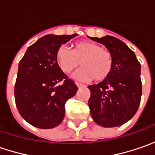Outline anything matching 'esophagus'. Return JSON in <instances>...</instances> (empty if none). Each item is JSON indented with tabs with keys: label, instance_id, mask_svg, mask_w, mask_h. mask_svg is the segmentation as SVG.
I'll list each match as a JSON object with an SVG mask.
<instances>
[{
	"label": "esophagus",
	"instance_id": "esophagus-1",
	"mask_svg": "<svg viewBox=\"0 0 155 155\" xmlns=\"http://www.w3.org/2000/svg\"><path fill=\"white\" fill-rule=\"evenodd\" d=\"M76 85L78 87H84V85L83 84H80V83H76Z\"/></svg>",
	"mask_w": 155,
	"mask_h": 155
}]
</instances>
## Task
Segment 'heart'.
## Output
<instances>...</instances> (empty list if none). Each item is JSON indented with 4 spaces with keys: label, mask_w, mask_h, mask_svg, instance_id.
I'll use <instances>...</instances> for the list:
<instances>
[{
    "label": "heart",
    "mask_w": 155,
    "mask_h": 155,
    "mask_svg": "<svg viewBox=\"0 0 155 155\" xmlns=\"http://www.w3.org/2000/svg\"><path fill=\"white\" fill-rule=\"evenodd\" d=\"M57 63L64 73H71L79 65L73 78L77 80H104L110 74L113 67V58L110 51L91 41H79L71 51L65 45L57 50Z\"/></svg>",
    "instance_id": "1"
}]
</instances>
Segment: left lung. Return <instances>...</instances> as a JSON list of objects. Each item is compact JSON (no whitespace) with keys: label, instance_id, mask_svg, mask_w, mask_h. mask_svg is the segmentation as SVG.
<instances>
[{"label":"left lung","instance_id":"1","mask_svg":"<svg viewBox=\"0 0 155 155\" xmlns=\"http://www.w3.org/2000/svg\"><path fill=\"white\" fill-rule=\"evenodd\" d=\"M88 38L104 45L113 58L110 74L97 84L88 86L91 115L104 128L121 126L135 115L140 105V64L134 51L116 37Z\"/></svg>","mask_w":155,"mask_h":155}]
</instances>
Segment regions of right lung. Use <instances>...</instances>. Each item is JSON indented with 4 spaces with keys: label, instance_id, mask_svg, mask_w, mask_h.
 I'll list each match as a JSON object with an SVG mask.
<instances>
[{
    "label": "right lung",
    "instance_id": "1",
    "mask_svg": "<svg viewBox=\"0 0 155 155\" xmlns=\"http://www.w3.org/2000/svg\"><path fill=\"white\" fill-rule=\"evenodd\" d=\"M76 36L47 34L30 45L19 63L15 104L21 116L36 128L59 125L65 114L64 104L78 90L56 59L58 47ZM61 81L64 83L59 85Z\"/></svg>",
    "mask_w": 155,
    "mask_h": 155
}]
</instances>
